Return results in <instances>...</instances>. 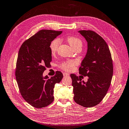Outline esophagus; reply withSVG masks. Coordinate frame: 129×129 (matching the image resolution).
I'll list each match as a JSON object with an SVG mask.
<instances>
[{"label":"esophagus","mask_w":129,"mask_h":129,"mask_svg":"<svg viewBox=\"0 0 129 129\" xmlns=\"http://www.w3.org/2000/svg\"><path fill=\"white\" fill-rule=\"evenodd\" d=\"M69 75H70L69 73H67V72H64L63 73V76H68Z\"/></svg>","instance_id":"1"}]
</instances>
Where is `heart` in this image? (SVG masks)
<instances>
[{
  "label": "heart",
  "instance_id": "obj_1",
  "mask_svg": "<svg viewBox=\"0 0 129 129\" xmlns=\"http://www.w3.org/2000/svg\"><path fill=\"white\" fill-rule=\"evenodd\" d=\"M67 40L69 45L71 46L72 48L75 49L77 47H80L82 46V42L78 38L74 36H70L67 37ZM60 40L58 38H56L51 42L50 45V49L51 52L52 54L57 52L58 49L59 45L60 44ZM77 64V61L74 60H68L62 62L60 65V67L62 69L65 71H70L74 69L76 65Z\"/></svg>",
  "mask_w": 129,
  "mask_h": 129
}]
</instances>
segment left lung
<instances>
[{
  "label": "left lung",
  "mask_w": 129,
  "mask_h": 129,
  "mask_svg": "<svg viewBox=\"0 0 129 129\" xmlns=\"http://www.w3.org/2000/svg\"><path fill=\"white\" fill-rule=\"evenodd\" d=\"M87 42V51L79 69L80 75L88 76L86 83L71 74L74 101L85 108H91L100 103L109 89L113 75L111 54L108 44L93 31L80 30Z\"/></svg>",
  "instance_id": "left-lung-1"
}]
</instances>
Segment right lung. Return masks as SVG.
I'll use <instances>...</instances> for the list:
<instances>
[{
  "label": "right lung",
  "mask_w": 129,
  "mask_h": 129,
  "mask_svg": "<svg viewBox=\"0 0 129 129\" xmlns=\"http://www.w3.org/2000/svg\"><path fill=\"white\" fill-rule=\"evenodd\" d=\"M62 31L42 30L22 44L18 53L15 75L21 96L36 108L48 106L53 101L55 84L60 83L63 75L60 71L49 79L43 77L50 67L52 56L51 42Z\"/></svg>",
  "instance_id": "1"
}]
</instances>
